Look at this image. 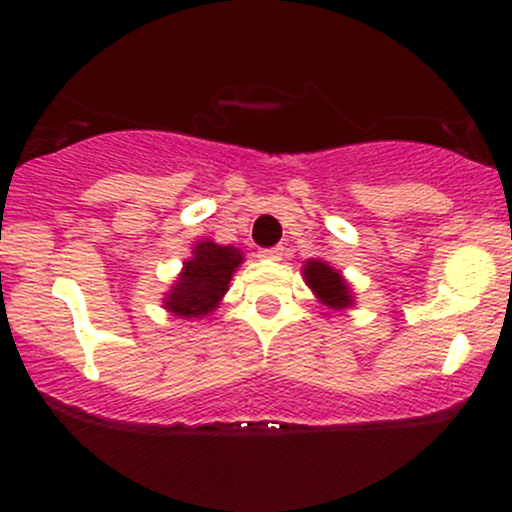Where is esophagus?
I'll return each instance as SVG.
<instances>
[{
  "label": "esophagus",
  "mask_w": 512,
  "mask_h": 512,
  "mask_svg": "<svg viewBox=\"0 0 512 512\" xmlns=\"http://www.w3.org/2000/svg\"><path fill=\"white\" fill-rule=\"evenodd\" d=\"M260 257H264V260L279 262L281 257H284V248H281V245H276V248H264L260 250Z\"/></svg>",
  "instance_id": "obj_1"
}]
</instances>
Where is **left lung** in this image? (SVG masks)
Listing matches in <instances>:
<instances>
[{"label": "left lung", "mask_w": 512, "mask_h": 512, "mask_svg": "<svg viewBox=\"0 0 512 512\" xmlns=\"http://www.w3.org/2000/svg\"><path fill=\"white\" fill-rule=\"evenodd\" d=\"M303 279L317 301L330 310H349L356 305L354 289L342 269H334L327 260L317 257V260L303 262Z\"/></svg>", "instance_id": "8db88e82"}]
</instances>
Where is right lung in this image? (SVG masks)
I'll list each match as a JSON object with an SVG mask.
<instances>
[{
  "mask_svg": "<svg viewBox=\"0 0 512 512\" xmlns=\"http://www.w3.org/2000/svg\"><path fill=\"white\" fill-rule=\"evenodd\" d=\"M243 250L202 238L192 245V255L182 262L180 274L163 293V308L175 317H207L219 308L236 269L243 264Z\"/></svg>",
  "mask_w": 512,
  "mask_h": 512,
  "instance_id": "1",
  "label": "right lung"
}]
</instances>
